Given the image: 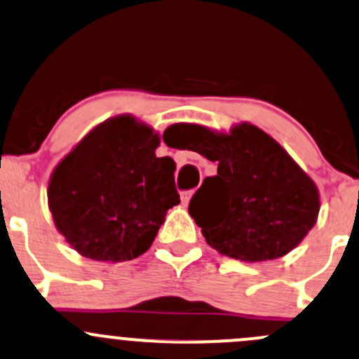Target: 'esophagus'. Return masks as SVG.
<instances>
[{
  "instance_id": "34e87169",
  "label": "esophagus",
  "mask_w": 359,
  "mask_h": 359,
  "mask_svg": "<svg viewBox=\"0 0 359 359\" xmlns=\"http://www.w3.org/2000/svg\"><path fill=\"white\" fill-rule=\"evenodd\" d=\"M192 192H194V191H182V192H180V199H182L184 205H187V203H189Z\"/></svg>"
}]
</instances>
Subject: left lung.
<instances>
[{"instance_id": "left-lung-1", "label": "left lung", "mask_w": 359, "mask_h": 359, "mask_svg": "<svg viewBox=\"0 0 359 359\" xmlns=\"http://www.w3.org/2000/svg\"><path fill=\"white\" fill-rule=\"evenodd\" d=\"M180 127L191 151L218 163L217 175L206 177L189 203L211 248L243 262H265L304 239L318 217V191L278 142L249 123L230 134Z\"/></svg>"}]
</instances>
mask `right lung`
<instances>
[{
    "label": "right lung",
    "mask_w": 359,
    "mask_h": 359,
    "mask_svg": "<svg viewBox=\"0 0 359 359\" xmlns=\"http://www.w3.org/2000/svg\"><path fill=\"white\" fill-rule=\"evenodd\" d=\"M160 137L132 116L107 120L55 168L48 201L56 229L82 256L126 262L146 252L179 205L170 156Z\"/></svg>",
    "instance_id": "obj_1"
}]
</instances>
